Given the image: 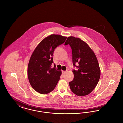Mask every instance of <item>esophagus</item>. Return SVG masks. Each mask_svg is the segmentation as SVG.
<instances>
[{
	"mask_svg": "<svg viewBox=\"0 0 123 123\" xmlns=\"http://www.w3.org/2000/svg\"><path fill=\"white\" fill-rule=\"evenodd\" d=\"M66 72L65 71H62V74L63 75H64V74H65Z\"/></svg>",
	"mask_w": 123,
	"mask_h": 123,
	"instance_id": "1",
	"label": "esophagus"
}]
</instances>
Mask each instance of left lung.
<instances>
[{
	"mask_svg": "<svg viewBox=\"0 0 123 123\" xmlns=\"http://www.w3.org/2000/svg\"><path fill=\"white\" fill-rule=\"evenodd\" d=\"M68 44L72 50L73 66L78 69L72 70L74 76L69 82L70 89L78 96L88 95L99 81L100 70L97 59L88 44L80 38L68 37L64 45Z\"/></svg>",
	"mask_w": 123,
	"mask_h": 123,
	"instance_id": "8db88e82",
	"label": "left lung"
}]
</instances>
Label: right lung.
Segmentation results:
<instances>
[{
    "label": "right lung",
    "mask_w": 123,
    "mask_h": 123,
    "mask_svg": "<svg viewBox=\"0 0 123 123\" xmlns=\"http://www.w3.org/2000/svg\"><path fill=\"white\" fill-rule=\"evenodd\" d=\"M67 37L52 35L44 39L32 53L28 67V76L30 85L41 94L52 92L56 87L61 71L52 68L53 55L55 49L64 43Z\"/></svg>",
    "instance_id": "obj_1"
}]
</instances>
